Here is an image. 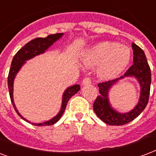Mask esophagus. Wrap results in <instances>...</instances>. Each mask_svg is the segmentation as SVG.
Masks as SVG:
<instances>
[{"instance_id":"esophagus-1","label":"esophagus","mask_w":156,"mask_h":156,"mask_svg":"<svg viewBox=\"0 0 156 156\" xmlns=\"http://www.w3.org/2000/svg\"><path fill=\"white\" fill-rule=\"evenodd\" d=\"M91 83V80L90 77H85V78H84L82 80V84L84 85H89V84H90Z\"/></svg>"}]
</instances>
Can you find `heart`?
<instances>
[{"instance_id": "b5f03b06", "label": "heart", "mask_w": 156, "mask_h": 156, "mask_svg": "<svg viewBox=\"0 0 156 156\" xmlns=\"http://www.w3.org/2000/svg\"><path fill=\"white\" fill-rule=\"evenodd\" d=\"M131 51L118 43L102 42L89 49L84 57V62L89 66H98L97 74L101 79H112L123 71L128 65Z\"/></svg>"}]
</instances>
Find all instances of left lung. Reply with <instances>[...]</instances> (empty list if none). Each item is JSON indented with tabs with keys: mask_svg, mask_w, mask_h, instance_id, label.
<instances>
[{
	"mask_svg": "<svg viewBox=\"0 0 156 156\" xmlns=\"http://www.w3.org/2000/svg\"><path fill=\"white\" fill-rule=\"evenodd\" d=\"M132 46L133 49V64L125 72L123 76L98 84L99 94L94 103V111L102 121L108 125L120 126L132 122L140 115L149 101L151 83V68L143 50L134 43ZM124 76H135L138 80L141 85V98L134 110L122 115L116 112L111 108L107 99V93L111 86Z\"/></svg>",
	"mask_w": 156,
	"mask_h": 156,
	"instance_id": "left-lung-1",
	"label": "left lung"
}]
</instances>
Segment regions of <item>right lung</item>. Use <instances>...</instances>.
<instances>
[{"label": "right lung", "mask_w": 156, "mask_h": 156, "mask_svg": "<svg viewBox=\"0 0 156 156\" xmlns=\"http://www.w3.org/2000/svg\"><path fill=\"white\" fill-rule=\"evenodd\" d=\"M62 35V34L61 33V34H55L48 35V36H47L46 38H34V39H33V40H31L28 43H26L22 48L20 49L17 51V53L15 55V57H13L11 66H10L9 75H8V88H9L10 100L12 102L14 108L16 111V113H18L19 116L21 117L24 120H26V119H24L19 113V112L16 109V106H15L14 101H13V81H14L15 76H16V73L18 72L20 68L22 66V65L25 62V61L29 60V59L35 57V56H37V55L44 52L49 47L51 46L52 43H54L55 41L57 40L59 38H61ZM80 87L79 85H75L73 86L69 87L67 90H66L65 93L63 94L62 105V108H61V111L59 112V113L56 117L52 118V119H51L50 121L45 122L43 123H35L34 125H36V126H49V125H52V124L56 123L60 119L62 115L64 113L69 99H71L75 94H76L80 90Z\"/></svg>", "instance_id": "add662e5"}]
</instances>
